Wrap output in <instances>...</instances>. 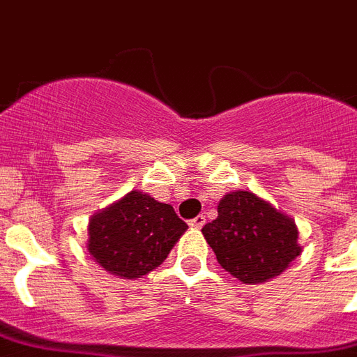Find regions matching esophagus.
<instances>
[{"instance_id":"34e87169","label":"esophagus","mask_w":357,"mask_h":357,"mask_svg":"<svg viewBox=\"0 0 357 357\" xmlns=\"http://www.w3.org/2000/svg\"><path fill=\"white\" fill-rule=\"evenodd\" d=\"M189 224L192 226V228H202V226L206 224V217H204V215H198V217L192 218Z\"/></svg>"}]
</instances>
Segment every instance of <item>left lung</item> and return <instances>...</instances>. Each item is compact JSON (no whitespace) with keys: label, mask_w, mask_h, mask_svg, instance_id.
<instances>
[{"label":"left lung","mask_w":357,"mask_h":357,"mask_svg":"<svg viewBox=\"0 0 357 357\" xmlns=\"http://www.w3.org/2000/svg\"><path fill=\"white\" fill-rule=\"evenodd\" d=\"M217 209L218 217L202 234L220 266L243 283L268 282L302 254L293 218L254 192H229Z\"/></svg>","instance_id":"left-lung-1"}]
</instances>
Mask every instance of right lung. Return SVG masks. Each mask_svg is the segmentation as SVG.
Instances as JSON below:
<instances>
[{"mask_svg":"<svg viewBox=\"0 0 357 357\" xmlns=\"http://www.w3.org/2000/svg\"><path fill=\"white\" fill-rule=\"evenodd\" d=\"M187 228L172 206L131 190L92 215L86 250L109 274L135 280L161 265Z\"/></svg>","mask_w":357,"mask_h":357,"instance_id":"right-lung-1","label":"right lung"}]
</instances>
